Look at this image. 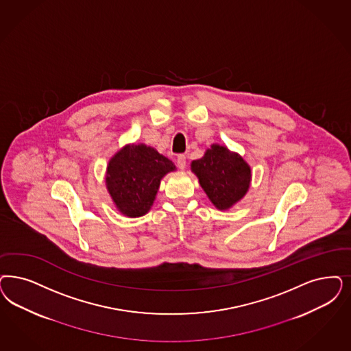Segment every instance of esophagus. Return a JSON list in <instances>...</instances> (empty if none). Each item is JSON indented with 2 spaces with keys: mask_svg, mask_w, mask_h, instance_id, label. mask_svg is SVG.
Segmentation results:
<instances>
[{
  "mask_svg": "<svg viewBox=\"0 0 351 351\" xmlns=\"http://www.w3.org/2000/svg\"><path fill=\"white\" fill-rule=\"evenodd\" d=\"M176 165L180 169H185V165H186V157L184 154H179L176 158Z\"/></svg>",
  "mask_w": 351,
  "mask_h": 351,
  "instance_id": "34e87169",
  "label": "esophagus"
}]
</instances>
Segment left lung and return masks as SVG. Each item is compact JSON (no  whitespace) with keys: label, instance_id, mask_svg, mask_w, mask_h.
Masks as SVG:
<instances>
[{"label":"left lung","instance_id":"1","mask_svg":"<svg viewBox=\"0 0 351 351\" xmlns=\"http://www.w3.org/2000/svg\"><path fill=\"white\" fill-rule=\"evenodd\" d=\"M192 171L219 210H227L240 201L247 192L252 179L247 163L239 154L219 145L211 146L204 157L193 160Z\"/></svg>","mask_w":351,"mask_h":351}]
</instances>
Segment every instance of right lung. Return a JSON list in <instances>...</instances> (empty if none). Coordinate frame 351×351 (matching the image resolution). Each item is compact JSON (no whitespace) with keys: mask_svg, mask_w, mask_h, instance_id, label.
Segmentation results:
<instances>
[{"mask_svg":"<svg viewBox=\"0 0 351 351\" xmlns=\"http://www.w3.org/2000/svg\"><path fill=\"white\" fill-rule=\"evenodd\" d=\"M173 169L169 158L153 147L125 146L109 162L106 185L121 214L143 217L153 205L160 179Z\"/></svg>","mask_w":351,"mask_h":351,"instance_id":"1","label":"right lung"}]
</instances>
